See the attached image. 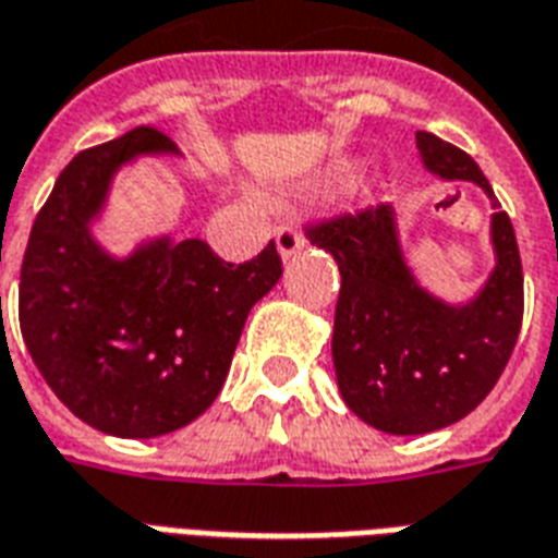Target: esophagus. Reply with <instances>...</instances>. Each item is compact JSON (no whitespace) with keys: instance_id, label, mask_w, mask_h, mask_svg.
I'll list each match as a JSON object with an SVG mask.
<instances>
[{"instance_id":"obj_1","label":"esophagus","mask_w":558,"mask_h":558,"mask_svg":"<svg viewBox=\"0 0 558 558\" xmlns=\"http://www.w3.org/2000/svg\"><path fill=\"white\" fill-rule=\"evenodd\" d=\"M275 242H278V254L283 259H290L292 254H299L304 247V236L295 225H280L278 233H275Z\"/></svg>"}]
</instances>
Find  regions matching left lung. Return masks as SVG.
<instances>
[{
    "label": "left lung",
    "instance_id": "8db88e82",
    "mask_svg": "<svg viewBox=\"0 0 558 558\" xmlns=\"http://www.w3.org/2000/svg\"><path fill=\"white\" fill-rule=\"evenodd\" d=\"M423 168L468 180L490 197L478 165L456 144L416 132ZM313 245L340 266L333 313V369L342 402L387 435H426L452 426L494 390L523 319V268L506 213L490 216L494 271L476 299L447 304L408 268L393 206H366L307 227Z\"/></svg>",
    "mask_w": 558,
    "mask_h": 558
}]
</instances>
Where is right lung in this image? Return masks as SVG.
I'll return each instance as SVG.
<instances>
[{
	"label": "right lung",
	"instance_id": "right-lung-1",
	"mask_svg": "<svg viewBox=\"0 0 558 558\" xmlns=\"http://www.w3.org/2000/svg\"><path fill=\"white\" fill-rule=\"evenodd\" d=\"M180 153L153 126L82 150L37 213L20 268V331L52 393L97 432L159 437L221 393L251 307L283 275L275 242L242 266L201 239H150L111 257L94 239L111 180Z\"/></svg>",
	"mask_w": 558,
	"mask_h": 558
}]
</instances>
